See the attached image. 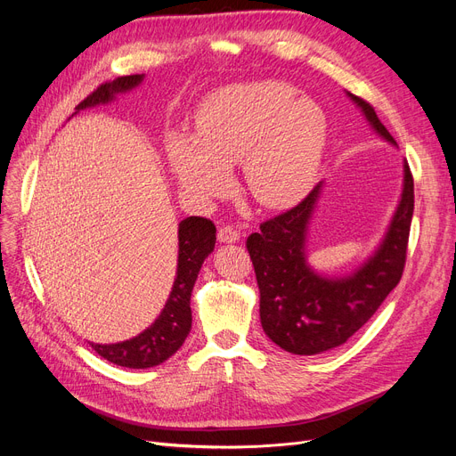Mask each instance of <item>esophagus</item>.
I'll list each match as a JSON object with an SVG mask.
<instances>
[{
	"mask_svg": "<svg viewBox=\"0 0 456 456\" xmlns=\"http://www.w3.org/2000/svg\"><path fill=\"white\" fill-rule=\"evenodd\" d=\"M218 240L222 244H236L238 240H240V232L232 227H222L218 232Z\"/></svg>",
	"mask_w": 456,
	"mask_h": 456,
	"instance_id": "esophagus-1",
	"label": "esophagus"
}]
</instances>
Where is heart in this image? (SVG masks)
<instances>
[{
  "mask_svg": "<svg viewBox=\"0 0 456 456\" xmlns=\"http://www.w3.org/2000/svg\"><path fill=\"white\" fill-rule=\"evenodd\" d=\"M196 136L175 134L167 155L181 188L212 200L240 162L251 198L266 208L299 203L316 183L327 148L323 109L281 81L236 83L214 90L194 118Z\"/></svg>",
  "mask_w": 456,
  "mask_h": 456,
  "instance_id": "obj_1",
  "label": "heart"
}]
</instances>
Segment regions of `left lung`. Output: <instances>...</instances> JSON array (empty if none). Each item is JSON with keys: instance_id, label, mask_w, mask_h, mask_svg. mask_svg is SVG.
<instances>
[{"instance_id": "8db88e82", "label": "left lung", "mask_w": 456, "mask_h": 456, "mask_svg": "<svg viewBox=\"0 0 456 456\" xmlns=\"http://www.w3.org/2000/svg\"><path fill=\"white\" fill-rule=\"evenodd\" d=\"M371 131L397 148L373 107L354 94ZM323 181L292 210L260 225L248 238L260 292V323L266 337L292 354H320L340 347L361 329L395 289L404 268L414 214V181L403 159L401 196L375 249L354 270L340 275L318 272L308 262V229Z\"/></svg>"}]
</instances>
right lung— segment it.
<instances>
[{
	"mask_svg": "<svg viewBox=\"0 0 456 456\" xmlns=\"http://www.w3.org/2000/svg\"><path fill=\"white\" fill-rule=\"evenodd\" d=\"M143 74L118 77L94 90L76 107V114L86 109L109 105L119 94H127L142 85ZM177 272L172 292L157 320L136 337L118 344H94L92 349L105 361L131 370H146L167 361L186 340L191 329L190 297L205 258L214 251L216 227L210 220L190 216L177 229Z\"/></svg>",
	"mask_w": 456,
	"mask_h": 456,
	"instance_id": "1",
	"label": "right lung"
}]
</instances>
